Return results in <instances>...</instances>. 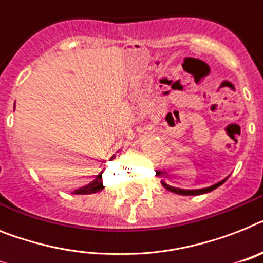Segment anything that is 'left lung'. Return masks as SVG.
<instances>
[{
	"label": "left lung",
	"instance_id": "left-lung-1",
	"mask_svg": "<svg viewBox=\"0 0 263 263\" xmlns=\"http://www.w3.org/2000/svg\"><path fill=\"white\" fill-rule=\"evenodd\" d=\"M162 173L161 172H157V176L161 177ZM227 181V178L223 181H220V182L215 183V185H212V186L209 187H204V189H194V191H186V189H180V187H174V186H170V185H167V183L165 182V181H162V185L167 189V191L173 192V193H178V194H183V196H197V194H204V193H208V192H212L213 189H216V187H219L221 185V183H224Z\"/></svg>",
	"mask_w": 263,
	"mask_h": 263
}]
</instances>
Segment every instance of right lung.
<instances>
[{"label":"right lung","mask_w":263,"mask_h":263,"mask_svg":"<svg viewBox=\"0 0 263 263\" xmlns=\"http://www.w3.org/2000/svg\"><path fill=\"white\" fill-rule=\"evenodd\" d=\"M104 189V185H102V173L101 174H98L97 178H96L93 182H90L86 186L80 187V189H77L72 193L74 194H91V193H97V192L102 191Z\"/></svg>","instance_id":"right-lung-1"}]
</instances>
